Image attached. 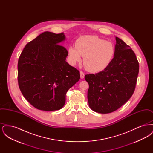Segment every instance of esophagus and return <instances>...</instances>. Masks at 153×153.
<instances>
[{"mask_svg":"<svg viewBox=\"0 0 153 153\" xmlns=\"http://www.w3.org/2000/svg\"><path fill=\"white\" fill-rule=\"evenodd\" d=\"M80 73L81 79H84V76H85V75H84V72H81H81H80Z\"/></svg>","mask_w":153,"mask_h":153,"instance_id":"1","label":"esophagus"}]
</instances>
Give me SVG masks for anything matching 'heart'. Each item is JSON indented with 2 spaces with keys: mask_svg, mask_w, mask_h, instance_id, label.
I'll return each instance as SVG.
<instances>
[{
  "mask_svg": "<svg viewBox=\"0 0 153 153\" xmlns=\"http://www.w3.org/2000/svg\"><path fill=\"white\" fill-rule=\"evenodd\" d=\"M115 53V47L110 41H107L96 36H83L76 41V46L68 48L70 62L75 65L84 57L83 64L88 71L98 73L109 66Z\"/></svg>",
  "mask_w": 153,
  "mask_h": 153,
  "instance_id": "heart-1",
  "label": "heart"
}]
</instances>
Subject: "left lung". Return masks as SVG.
<instances>
[{"label": "left lung", "mask_w": 153, "mask_h": 153, "mask_svg": "<svg viewBox=\"0 0 153 153\" xmlns=\"http://www.w3.org/2000/svg\"><path fill=\"white\" fill-rule=\"evenodd\" d=\"M115 53L104 71L85 76L89 84L88 100L96 112L108 114L127 102L133 94L139 73V63L134 52L116 36Z\"/></svg>", "instance_id": "1"}]
</instances>
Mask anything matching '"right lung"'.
<instances>
[{
    "mask_svg": "<svg viewBox=\"0 0 153 153\" xmlns=\"http://www.w3.org/2000/svg\"><path fill=\"white\" fill-rule=\"evenodd\" d=\"M65 40L64 33L45 31L25 46L19 58V87L36 109H61L67 91L80 80V72L66 61L67 50L59 45Z\"/></svg>",
    "mask_w": 153,
    "mask_h": 153,
    "instance_id": "1",
    "label": "right lung"
}]
</instances>
